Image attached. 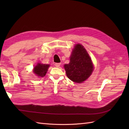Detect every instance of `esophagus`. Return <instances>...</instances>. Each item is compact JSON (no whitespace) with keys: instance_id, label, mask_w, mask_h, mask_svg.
I'll list each match as a JSON object with an SVG mask.
<instances>
[{"instance_id":"1","label":"esophagus","mask_w":129,"mask_h":129,"mask_svg":"<svg viewBox=\"0 0 129 129\" xmlns=\"http://www.w3.org/2000/svg\"><path fill=\"white\" fill-rule=\"evenodd\" d=\"M60 64H61L60 63H55V66L57 68H59L60 66Z\"/></svg>"}]
</instances>
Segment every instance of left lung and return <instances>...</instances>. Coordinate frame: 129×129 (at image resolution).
Segmentation results:
<instances>
[{
  "label": "left lung",
  "mask_w": 129,
  "mask_h": 129,
  "mask_svg": "<svg viewBox=\"0 0 129 129\" xmlns=\"http://www.w3.org/2000/svg\"><path fill=\"white\" fill-rule=\"evenodd\" d=\"M66 74L70 80L81 83L91 75L94 65L89 54L84 46L78 44L73 49L70 62L64 65Z\"/></svg>",
  "instance_id": "8db88e82"
}]
</instances>
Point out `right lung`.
<instances>
[{
	"mask_svg": "<svg viewBox=\"0 0 129 129\" xmlns=\"http://www.w3.org/2000/svg\"><path fill=\"white\" fill-rule=\"evenodd\" d=\"M49 67H50L49 64H43L38 62L36 66L34 68L33 73L38 76L44 77L47 73Z\"/></svg>",
	"mask_w": 129,
	"mask_h": 129,
	"instance_id": "right-lung-1",
	"label": "right lung"
}]
</instances>
